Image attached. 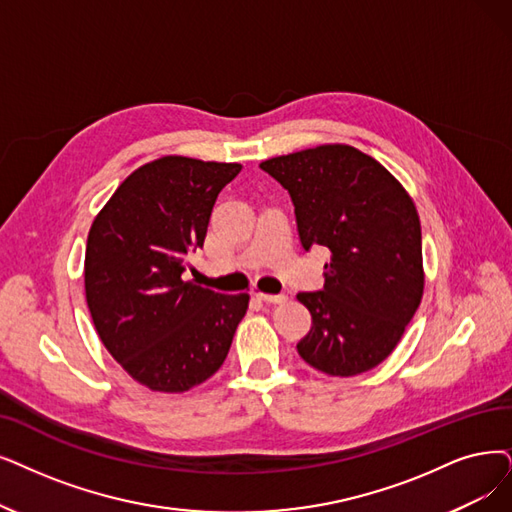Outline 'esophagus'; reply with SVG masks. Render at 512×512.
Here are the masks:
<instances>
[{
    "mask_svg": "<svg viewBox=\"0 0 512 512\" xmlns=\"http://www.w3.org/2000/svg\"><path fill=\"white\" fill-rule=\"evenodd\" d=\"M256 298L262 300V302H271V304H279V302H285V294H262V292H256Z\"/></svg>",
    "mask_w": 512,
    "mask_h": 512,
    "instance_id": "34e87169",
    "label": "esophagus"
}]
</instances>
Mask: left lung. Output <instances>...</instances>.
Instances as JSON below:
<instances>
[{
    "instance_id": "8db88e82",
    "label": "left lung",
    "mask_w": 512,
    "mask_h": 512,
    "mask_svg": "<svg viewBox=\"0 0 512 512\" xmlns=\"http://www.w3.org/2000/svg\"><path fill=\"white\" fill-rule=\"evenodd\" d=\"M290 193L302 248H327L325 285L300 292L313 317L298 355L330 376H357L393 353L418 311L422 233L414 201L376 159L323 145L260 163Z\"/></svg>"
}]
</instances>
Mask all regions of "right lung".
Listing matches in <instances>:
<instances>
[{"label": "right lung", "mask_w": 512, "mask_h": 512, "mask_svg": "<svg viewBox=\"0 0 512 512\" xmlns=\"http://www.w3.org/2000/svg\"><path fill=\"white\" fill-rule=\"evenodd\" d=\"M239 163L161 157L132 172L92 222L86 298L117 363L151 391L182 393L227 359L248 294L185 281L218 193Z\"/></svg>", "instance_id": "obj_1"}]
</instances>
